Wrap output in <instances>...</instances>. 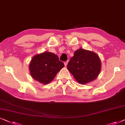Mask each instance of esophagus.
Segmentation results:
<instances>
[{
    "instance_id": "34e87169",
    "label": "esophagus",
    "mask_w": 125,
    "mask_h": 125,
    "mask_svg": "<svg viewBox=\"0 0 125 125\" xmlns=\"http://www.w3.org/2000/svg\"><path fill=\"white\" fill-rule=\"evenodd\" d=\"M64 66H67V64H68V61H66V62H64Z\"/></svg>"
}]
</instances>
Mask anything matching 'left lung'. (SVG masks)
<instances>
[{
	"mask_svg": "<svg viewBox=\"0 0 125 125\" xmlns=\"http://www.w3.org/2000/svg\"><path fill=\"white\" fill-rule=\"evenodd\" d=\"M101 66L100 58L95 52L80 48L74 52L67 68L78 83L84 84L98 77Z\"/></svg>",
	"mask_w": 125,
	"mask_h": 125,
	"instance_id": "obj_1",
	"label": "left lung"
}]
</instances>
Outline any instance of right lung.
I'll return each mask as SVG.
<instances>
[{
  "instance_id": "add662e5",
  "label": "right lung",
  "mask_w": 125,
  "mask_h": 125,
  "mask_svg": "<svg viewBox=\"0 0 125 125\" xmlns=\"http://www.w3.org/2000/svg\"><path fill=\"white\" fill-rule=\"evenodd\" d=\"M64 66L56 55L45 51L33 56L29 64V70L33 79L47 84L54 79Z\"/></svg>"
}]
</instances>
